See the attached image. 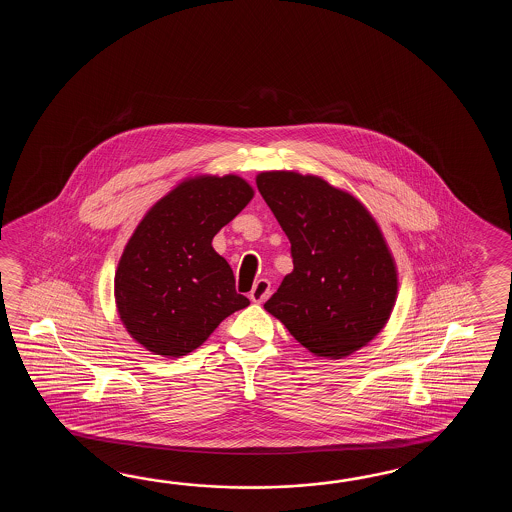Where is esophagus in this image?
I'll list each match as a JSON object with an SVG mask.
<instances>
[{
	"mask_svg": "<svg viewBox=\"0 0 512 512\" xmlns=\"http://www.w3.org/2000/svg\"><path fill=\"white\" fill-rule=\"evenodd\" d=\"M269 296H271V282L265 280V278H261V280L254 283L251 294H249V298L254 304H263Z\"/></svg>",
	"mask_w": 512,
	"mask_h": 512,
	"instance_id": "34e87169",
	"label": "esophagus"
}]
</instances>
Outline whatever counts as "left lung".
Returning a JSON list of instances; mask_svg holds the SVG:
<instances>
[{"instance_id":"obj_1","label":"left lung","mask_w":512,"mask_h":512,"mask_svg":"<svg viewBox=\"0 0 512 512\" xmlns=\"http://www.w3.org/2000/svg\"><path fill=\"white\" fill-rule=\"evenodd\" d=\"M256 185L293 254V271L265 311L320 359H344L370 344L390 320L399 291L377 219L320 175L271 170L256 175Z\"/></svg>"}]
</instances>
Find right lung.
I'll return each mask as SVG.
<instances>
[{
	"label": "right lung",
	"mask_w": 512,
	"mask_h": 512,
	"mask_svg": "<svg viewBox=\"0 0 512 512\" xmlns=\"http://www.w3.org/2000/svg\"><path fill=\"white\" fill-rule=\"evenodd\" d=\"M252 197L240 175H194L144 214L115 271L120 322L142 348L179 359L251 304L212 240Z\"/></svg>",
	"instance_id": "add662e5"
}]
</instances>
